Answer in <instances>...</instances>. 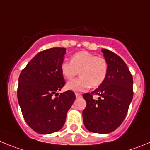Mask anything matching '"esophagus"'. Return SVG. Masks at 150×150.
Returning <instances> with one entry per match:
<instances>
[{
    "instance_id": "esophagus-1",
    "label": "esophagus",
    "mask_w": 150,
    "mask_h": 150,
    "mask_svg": "<svg viewBox=\"0 0 150 150\" xmlns=\"http://www.w3.org/2000/svg\"><path fill=\"white\" fill-rule=\"evenodd\" d=\"M75 96H76V98H80V97H81V94L78 93H75Z\"/></svg>"
}]
</instances>
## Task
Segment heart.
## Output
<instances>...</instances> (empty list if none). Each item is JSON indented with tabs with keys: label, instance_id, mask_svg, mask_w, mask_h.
<instances>
[{
	"label": "heart",
	"instance_id": "heart-1",
	"mask_svg": "<svg viewBox=\"0 0 150 150\" xmlns=\"http://www.w3.org/2000/svg\"><path fill=\"white\" fill-rule=\"evenodd\" d=\"M60 70L66 79H72L79 72L80 78L69 81L67 88L73 91H85L90 87L96 88L105 81L108 63L104 57L81 51L72 55L71 61L63 60Z\"/></svg>",
	"mask_w": 150,
	"mask_h": 150
}]
</instances>
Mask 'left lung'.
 Returning <instances> with one entry per match:
<instances>
[{
  "label": "left lung",
  "instance_id": "left-lung-1",
  "mask_svg": "<svg viewBox=\"0 0 150 150\" xmlns=\"http://www.w3.org/2000/svg\"><path fill=\"white\" fill-rule=\"evenodd\" d=\"M102 52L108 63L107 77L94 91L83 95L87 105L82 115L87 130L107 134L116 130L127 114L133 98V78L121 57L105 48ZM94 95L100 97L95 100Z\"/></svg>",
  "mask_w": 150,
  "mask_h": 150
}]
</instances>
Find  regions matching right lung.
Segmentation results:
<instances>
[{
  "mask_svg": "<svg viewBox=\"0 0 150 150\" xmlns=\"http://www.w3.org/2000/svg\"><path fill=\"white\" fill-rule=\"evenodd\" d=\"M65 54V48L42 51L20 73L17 96L21 113L28 125L39 134L60 130L75 99L72 90L57 93L65 85L60 70Z\"/></svg>",
  "mask_w": 150,
  "mask_h": 150,
  "instance_id": "add662e5",
  "label": "right lung"
}]
</instances>
